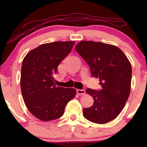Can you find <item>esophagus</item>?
<instances>
[{
  "label": "esophagus",
  "mask_w": 147,
  "mask_h": 147,
  "mask_svg": "<svg viewBox=\"0 0 147 147\" xmlns=\"http://www.w3.org/2000/svg\"><path fill=\"white\" fill-rule=\"evenodd\" d=\"M76 91H77V93L79 94V95H84V94H85V92H86L85 90H84V89H82V90L78 89L77 90H76Z\"/></svg>",
  "instance_id": "1"
}]
</instances>
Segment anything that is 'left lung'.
<instances>
[{
  "label": "left lung",
  "instance_id": "1",
  "mask_svg": "<svg viewBox=\"0 0 147 147\" xmlns=\"http://www.w3.org/2000/svg\"><path fill=\"white\" fill-rule=\"evenodd\" d=\"M75 49L89 65L92 77L98 78L102 89L88 88L94 98L91 107L84 108V118L97 124L115 119L127 101L130 92L132 67L116 46L91 41H80Z\"/></svg>",
  "mask_w": 147,
  "mask_h": 147
}]
</instances>
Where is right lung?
I'll use <instances>...</instances> for the list:
<instances>
[{
	"instance_id": "obj_1",
	"label": "right lung",
	"mask_w": 147,
	"mask_h": 147,
	"mask_svg": "<svg viewBox=\"0 0 147 147\" xmlns=\"http://www.w3.org/2000/svg\"><path fill=\"white\" fill-rule=\"evenodd\" d=\"M75 41L42 44L24 58L21 88L25 105L34 116L50 121L63 116L65 106L76 94L74 88L56 86L57 66L71 51Z\"/></svg>"
}]
</instances>
